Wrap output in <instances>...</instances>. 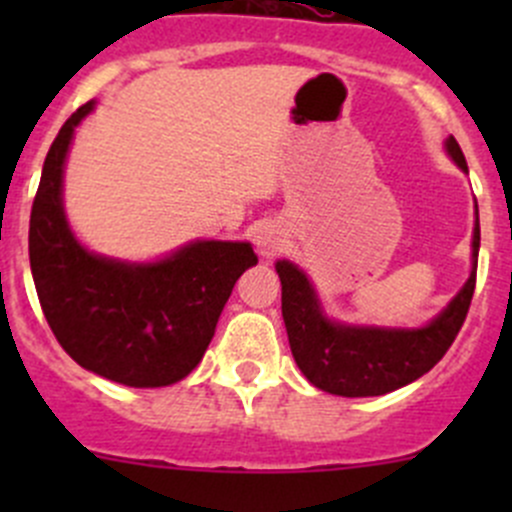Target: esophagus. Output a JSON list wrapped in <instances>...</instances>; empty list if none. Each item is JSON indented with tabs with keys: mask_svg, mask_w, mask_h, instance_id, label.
Instances as JSON below:
<instances>
[{
	"mask_svg": "<svg viewBox=\"0 0 512 512\" xmlns=\"http://www.w3.org/2000/svg\"><path fill=\"white\" fill-rule=\"evenodd\" d=\"M257 250L262 257H275L282 250V237L275 230H260L257 235Z\"/></svg>",
	"mask_w": 512,
	"mask_h": 512,
	"instance_id": "esophagus-1",
	"label": "esophagus"
}]
</instances>
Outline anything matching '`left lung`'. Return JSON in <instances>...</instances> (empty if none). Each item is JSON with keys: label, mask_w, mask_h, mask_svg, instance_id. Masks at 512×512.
Masks as SVG:
<instances>
[{"label": "left lung", "mask_w": 512, "mask_h": 512, "mask_svg": "<svg viewBox=\"0 0 512 512\" xmlns=\"http://www.w3.org/2000/svg\"><path fill=\"white\" fill-rule=\"evenodd\" d=\"M448 156L466 170L456 138L446 141ZM478 215V208H476ZM480 223L473 227V270L461 292L446 309L421 329L349 327L324 317L307 275L292 262H277L282 282V317L289 349L309 384L337 396H381L411 384L431 371L466 322L476 289Z\"/></svg>", "instance_id": "left-lung-1"}]
</instances>
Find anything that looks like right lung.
Here are the masks:
<instances>
[{"label":"right lung","instance_id":"1","mask_svg":"<svg viewBox=\"0 0 512 512\" xmlns=\"http://www.w3.org/2000/svg\"><path fill=\"white\" fill-rule=\"evenodd\" d=\"M84 103L46 153L29 220V262L39 304L79 366L136 389L185 379L203 359L220 312L247 267L250 242L198 240L148 265L108 260L71 232L61 203L64 160Z\"/></svg>","mask_w":512,"mask_h":512}]
</instances>
